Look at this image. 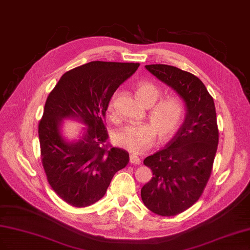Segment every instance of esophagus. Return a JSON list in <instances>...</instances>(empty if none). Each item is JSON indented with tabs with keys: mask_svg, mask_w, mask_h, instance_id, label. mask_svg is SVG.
I'll list each match as a JSON object with an SVG mask.
<instances>
[{
	"mask_svg": "<svg viewBox=\"0 0 250 250\" xmlns=\"http://www.w3.org/2000/svg\"><path fill=\"white\" fill-rule=\"evenodd\" d=\"M130 162L132 163V165H140L141 161H140V158H139L137 155L132 154L130 156Z\"/></svg>",
	"mask_w": 250,
	"mask_h": 250,
	"instance_id": "1",
	"label": "esophagus"
}]
</instances>
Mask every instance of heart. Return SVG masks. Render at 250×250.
Masks as SVG:
<instances>
[{
  "instance_id": "1",
  "label": "heart",
  "mask_w": 250,
  "mask_h": 250,
  "mask_svg": "<svg viewBox=\"0 0 250 250\" xmlns=\"http://www.w3.org/2000/svg\"><path fill=\"white\" fill-rule=\"evenodd\" d=\"M160 89L149 82H141L136 88V95L145 106H151L147 118L151 124L125 125L114 135V142L126 151L141 154L151 147L158 135L160 140H167L179 129L185 115V106L178 96L160 97ZM115 96L108 104V117L116 120Z\"/></svg>"
}]
</instances>
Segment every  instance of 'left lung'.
<instances>
[{
  "instance_id": "8db88e82",
  "label": "left lung",
  "mask_w": 250,
  "mask_h": 250,
  "mask_svg": "<svg viewBox=\"0 0 250 250\" xmlns=\"http://www.w3.org/2000/svg\"><path fill=\"white\" fill-rule=\"evenodd\" d=\"M146 68L187 105V118L173 139L144 161L153 177L141 188L142 202L156 215L173 217L199 200L210 178L219 144L215 103L196 75L160 63Z\"/></svg>"
}]
</instances>
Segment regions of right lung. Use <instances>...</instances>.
I'll return each instance as SVG.
<instances>
[{"label":"right lung","mask_w":250,"mask_h":250,"mask_svg":"<svg viewBox=\"0 0 250 250\" xmlns=\"http://www.w3.org/2000/svg\"><path fill=\"white\" fill-rule=\"evenodd\" d=\"M139 66L84 63L63 74L47 97L39 123L42 165L55 194L74 208L101 200L113 176L129 163V153L108 141L104 119L114 92ZM66 117H77L89 127L75 144H68L59 134L60 119Z\"/></svg>","instance_id":"1"}]
</instances>
